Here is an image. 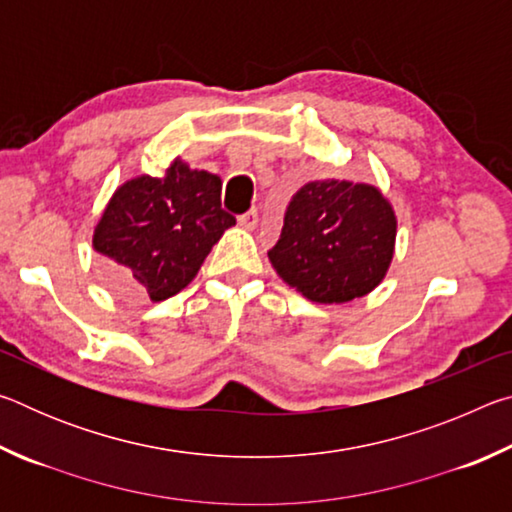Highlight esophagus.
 Returning a JSON list of instances; mask_svg holds the SVG:
<instances>
[{"label":"esophagus","mask_w":512,"mask_h":512,"mask_svg":"<svg viewBox=\"0 0 512 512\" xmlns=\"http://www.w3.org/2000/svg\"><path fill=\"white\" fill-rule=\"evenodd\" d=\"M239 225L241 228H246V230H255V225H257V210H248V212H244L239 216Z\"/></svg>","instance_id":"esophagus-1"}]
</instances>
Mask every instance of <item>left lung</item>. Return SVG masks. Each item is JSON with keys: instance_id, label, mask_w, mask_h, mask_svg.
<instances>
[{"instance_id": "obj_1", "label": "left lung", "mask_w": 512, "mask_h": 512, "mask_svg": "<svg viewBox=\"0 0 512 512\" xmlns=\"http://www.w3.org/2000/svg\"><path fill=\"white\" fill-rule=\"evenodd\" d=\"M395 235V212L377 187L316 180L291 198L268 259L307 300L341 305L366 296L384 280Z\"/></svg>"}]
</instances>
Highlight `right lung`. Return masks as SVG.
Returning a JSON list of instances; mask_svg holds the SVG:
<instances>
[{"label":"right lung","mask_w":512,"mask_h":512,"mask_svg":"<svg viewBox=\"0 0 512 512\" xmlns=\"http://www.w3.org/2000/svg\"><path fill=\"white\" fill-rule=\"evenodd\" d=\"M235 216L221 207V178L173 160L164 178L137 176L112 194L92 246L121 296L167 300L194 280Z\"/></svg>","instance_id":"add662e5"}]
</instances>
